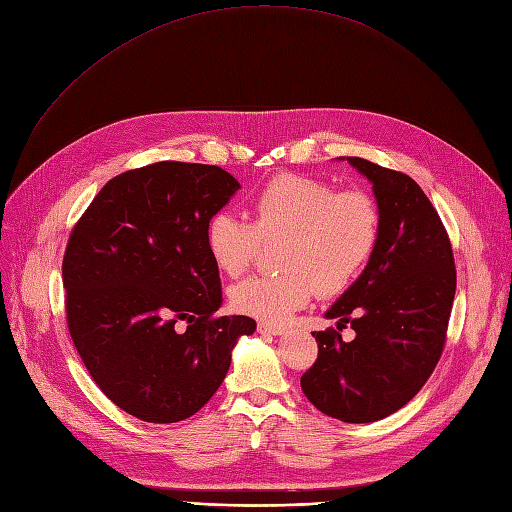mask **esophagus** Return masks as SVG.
I'll list each match as a JSON object with an SVG mask.
<instances>
[{"instance_id": "obj_1", "label": "esophagus", "mask_w": 512, "mask_h": 512, "mask_svg": "<svg viewBox=\"0 0 512 512\" xmlns=\"http://www.w3.org/2000/svg\"><path fill=\"white\" fill-rule=\"evenodd\" d=\"M257 330L261 332V335H274V337H278V335H284L286 328L278 326V324H272V322H259Z\"/></svg>"}]
</instances>
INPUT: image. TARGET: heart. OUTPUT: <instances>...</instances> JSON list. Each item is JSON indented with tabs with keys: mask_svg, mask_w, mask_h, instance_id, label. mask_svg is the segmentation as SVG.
<instances>
[{
	"mask_svg": "<svg viewBox=\"0 0 512 512\" xmlns=\"http://www.w3.org/2000/svg\"><path fill=\"white\" fill-rule=\"evenodd\" d=\"M253 221L230 211L215 213L205 232L219 272L240 276L259 242L280 240L278 276H253L230 288L238 314L282 322L305 307L316 288L337 295L370 259L381 232V213L364 190H337L330 182L295 173L276 175L251 203Z\"/></svg>",
	"mask_w": 512,
	"mask_h": 512,
	"instance_id": "heart-1",
	"label": "heart"
}]
</instances>
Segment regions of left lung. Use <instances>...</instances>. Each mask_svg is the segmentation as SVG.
<instances>
[{"instance_id": "obj_1", "label": "left lung", "mask_w": 512, "mask_h": 512, "mask_svg": "<svg viewBox=\"0 0 512 512\" xmlns=\"http://www.w3.org/2000/svg\"><path fill=\"white\" fill-rule=\"evenodd\" d=\"M343 159V157H341ZM347 161L368 177L381 232L360 278L326 311L335 328L311 332L318 358L303 376L305 397L326 416L374 422L402 406L433 374L450 322L456 265L446 228L410 175L360 157Z\"/></svg>"}]
</instances>
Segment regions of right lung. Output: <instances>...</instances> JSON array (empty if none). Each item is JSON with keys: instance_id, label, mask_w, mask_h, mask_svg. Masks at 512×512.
<instances>
[{"instance_id": "1", "label": "right lung", "mask_w": 512, "mask_h": 512, "mask_svg": "<svg viewBox=\"0 0 512 512\" xmlns=\"http://www.w3.org/2000/svg\"><path fill=\"white\" fill-rule=\"evenodd\" d=\"M238 188L215 165L131 169L96 194L66 244L71 339L102 393L144 422L201 410L238 337L257 328L247 316L215 318L221 280L205 232Z\"/></svg>"}]
</instances>
